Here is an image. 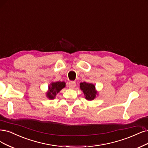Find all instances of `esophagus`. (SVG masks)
Segmentation results:
<instances>
[{"label": "esophagus", "instance_id": "obj_1", "mask_svg": "<svg viewBox=\"0 0 148 148\" xmlns=\"http://www.w3.org/2000/svg\"><path fill=\"white\" fill-rule=\"evenodd\" d=\"M75 85H76V84H75V82H74V81H71V82H69V84H68L69 88H71V89L74 88V87L75 86Z\"/></svg>", "mask_w": 148, "mask_h": 148}]
</instances>
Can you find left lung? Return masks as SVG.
Listing matches in <instances>:
<instances>
[{
  "label": "left lung",
  "instance_id": "left-lung-1",
  "mask_svg": "<svg viewBox=\"0 0 148 148\" xmlns=\"http://www.w3.org/2000/svg\"><path fill=\"white\" fill-rule=\"evenodd\" d=\"M80 88L84 92L85 98L88 101L94 100L99 95L96 89L95 85L92 84L81 82L80 84Z\"/></svg>",
  "mask_w": 148,
  "mask_h": 148
}]
</instances>
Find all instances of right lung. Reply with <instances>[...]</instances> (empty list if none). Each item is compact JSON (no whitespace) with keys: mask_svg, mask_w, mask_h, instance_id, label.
Here are the masks:
<instances>
[{"mask_svg":"<svg viewBox=\"0 0 148 148\" xmlns=\"http://www.w3.org/2000/svg\"><path fill=\"white\" fill-rule=\"evenodd\" d=\"M66 86L64 82H53L48 86V90L46 96L49 99H53L56 98L57 94Z\"/></svg>","mask_w":148,"mask_h":148,"instance_id":"1","label":"right lung"}]
</instances>
